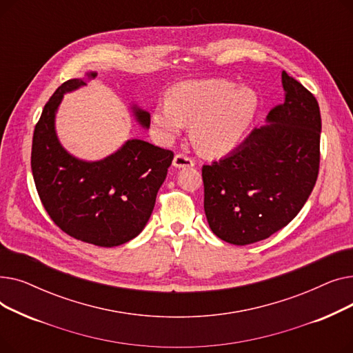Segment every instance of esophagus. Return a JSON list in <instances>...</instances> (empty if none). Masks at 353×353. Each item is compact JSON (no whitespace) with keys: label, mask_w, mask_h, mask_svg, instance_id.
<instances>
[{"label":"esophagus","mask_w":353,"mask_h":353,"mask_svg":"<svg viewBox=\"0 0 353 353\" xmlns=\"http://www.w3.org/2000/svg\"><path fill=\"white\" fill-rule=\"evenodd\" d=\"M173 165L179 167V169H181V167H193L194 161L189 156H184V154L179 153L173 159Z\"/></svg>","instance_id":"34e87169"}]
</instances>
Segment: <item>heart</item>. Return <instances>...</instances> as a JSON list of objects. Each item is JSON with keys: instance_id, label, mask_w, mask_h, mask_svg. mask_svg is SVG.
Here are the masks:
<instances>
[{"instance_id": "obj_1", "label": "heart", "mask_w": 353, "mask_h": 353, "mask_svg": "<svg viewBox=\"0 0 353 353\" xmlns=\"http://www.w3.org/2000/svg\"><path fill=\"white\" fill-rule=\"evenodd\" d=\"M259 108L257 94L226 80L180 83L165 103L154 107L152 124L164 141L177 139L193 125L192 140L209 157L226 156L242 143Z\"/></svg>"}]
</instances>
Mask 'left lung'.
Segmentation results:
<instances>
[{
    "label": "left lung",
    "mask_w": 353,
    "mask_h": 353,
    "mask_svg": "<svg viewBox=\"0 0 353 353\" xmlns=\"http://www.w3.org/2000/svg\"><path fill=\"white\" fill-rule=\"evenodd\" d=\"M285 101L269 111L229 156L205 164V213L212 232L245 246L268 239L296 217L316 183L321 111L309 90L282 71Z\"/></svg>",
    "instance_id": "obj_1"
}]
</instances>
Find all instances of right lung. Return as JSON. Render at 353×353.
I'll use <instances>...</instances> for the list:
<instances>
[{
  "mask_svg": "<svg viewBox=\"0 0 353 353\" xmlns=\"http://www.w3.org/2000/svg\"><path fill=\"white\" fill-rule=\"evenodd\" d=\"M97 72H88L94 79ZM85 85L72 79L55 90L35 124L31 170L37 192L51 220L68 236L100 248L120 246L144 229L173 152L143 140H127L99 161L71 156L55 134V113L68 91ZM143 127L150 114L133 107Z\"/></svg>",
  "mask_w": 353,
  "mask_h": 353,
  "instance_id": "obj_1",
  "label": "right lung"
}]
</instances>
